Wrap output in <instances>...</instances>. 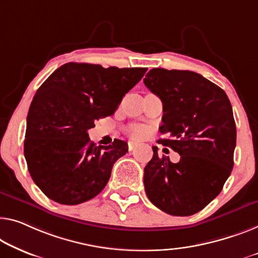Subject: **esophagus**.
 Instances as JSON below:
<instances>
[{
    "label": "esophagus",
    "mask_w": 258,
    "mask_h": 258,
    "mask_svg": "<svg viewBox=\"0 0 258 258\" xmlns=\"http://www.w3.org/2000/svg\"><path fill=\"white\" fill-rule=\"evenodd\" d=\"M137 147H138V144H137V142H134V141H128V151L132 152L133 149H136Z\"/></svg>",
    "instance_id": "obj_1"
}]
</instances>
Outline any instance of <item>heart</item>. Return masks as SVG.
I'll return each mask as SVG.
<instances>
[{"label":"heart","mask_w":258,"mask_h":258,"mask_svg":"<svg viewBox=\"0 0 258 258\" xmlns=\"http://www.w3.org/2000/svg\"><path fill=\"white\" fill-rule=\"evenodd\" d=\"M142 134H144V131H142V128H136L133 131V136L137 137V138L141 137Z\"/></svg>","instance_id":"1"}]
</instances>
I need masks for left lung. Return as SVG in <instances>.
I'll return each instance as SVG.
<instances>
[{
  "label": "left lung",
  "instance_id": "8db88e82",
  "mask_svg": "<svg viewBox=\"0 0 258 258\" xmlns=\"http://www.w3.org/2000/svg\"><path fill=\"white\" fill-rule=\"evenodd\" d=\"M145 86L163 103L159 142L178 153L172 163L153 147L145 167V190L154 205L171 215L199 212L220 194L234 166L236 126L226 92L190 71L153 68ZM166 149V148H164Z\"/></svg>",
  "mask_w": 258,
  "mask_h": 258
}]
</instances>
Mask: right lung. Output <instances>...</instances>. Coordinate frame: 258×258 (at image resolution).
I'll list each match as a JSON object with an SVG mask.
<instances>
[{"mask_svg": "<svg viewBox=\"0 0 258 258\" xmlns=\"http://www.w3.org/2000/svg\"><path fill=\"white\" fill-rule=\"evenodd\" d=\"M146 72L68 62L41 84L26 119L24 156L33 182L49 199L78 205L104 189L128 147L118 139L96 147L88 130L113 114Z\"/></svg>", "mask_w": 258, "mask_h": 258, "instance_id": "1", "label": "right lung"}]
</instances>
